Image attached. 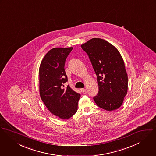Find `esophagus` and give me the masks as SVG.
<instances>
[{
    "label": "esophagus",
    "instance_id": "1",
    "mask_svg": "<svg viewBox=\"0 0 156 156\" xmlns=\"http://www.w3.org/2000/svg\"><path fill=\"white\" fill-rule=\"evenodd\" d=\"M80 90H81V92H82V93H84V92H86V89L85 88H81Z\"/></svg>",
    "mask_w": 156,
    "mask_h": 156
}]
</instances>
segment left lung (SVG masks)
<instances>
[{
  "label": "left lung",
  "instance_id": "1",
  "mask_svg": "<svg viewBox=\"0 0 156 156\" xmlns=\"http://www.w3.org/2000/svg\"><path fill=\"white\" fill-rule=\"evenodd\" d=\"M88 54L98 76L99 93L96 105L108 111L119 109L128 90V76L119 50L101 38H92L81 45Z\"/></svg>",
  "mask_w": 156,
  "mask_h": 156
}]
</instances>
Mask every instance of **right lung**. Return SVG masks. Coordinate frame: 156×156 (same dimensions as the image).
Wrapping results in <instances>:
<instances>
[{
  "label": "right lung",
  "mask_w": 156,
  "mask_h": 156,
  "mask_svg": "<svg viewBox=\"0 0 156 156\" xmlns=\"http://www.w3.org/2000/svg\"><path fill=\"white\" fill-rule=\"evenodd\" d=\"M72 47L54 48L41 61L39 69V93L42 102L53 115L68 119L78 110L80 93L69 86L64 88L68 77L65 63Z\"/></svg>",
  "instance_id": "add662e5"
}]
</instances>
